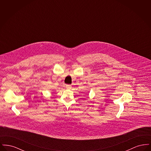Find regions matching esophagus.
Masks as SVG:
<instances>
[{"mask_svg":"<svg viewBox=\"0 0 151 151\" xmlns=\"http://www.w3.org/2000/svg\"><path fill=\"white\" fill-rule=\"evenodd\" d=\"M66 88L67 89H71V85H66Z\"/></svg>","mask_w":151,"mask_h":151,"instance_id":"esophagus-1","label":"esophagus"}]
</instances>
